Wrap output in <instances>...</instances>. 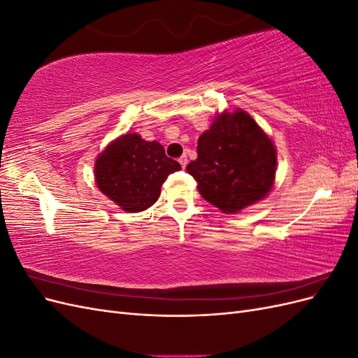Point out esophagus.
Returning a JSON list of instances; mask_svg holds the SVG:
<instances>
[{"label":"esophagus","mask_w":358,"mask_h":358,"mask_svg":"<svg viewBox=\"0 0 358 358\" xmlns=\"http://www.w3.org/2000/svg\"><path fill=\"white\" fill-rule=\"evenodd\" d=\"M179 164L182 166V169H185V167L188 166V158H187V155H182V157L179 158Z\"/></svg>","instance_id":"1"}]
</instances>
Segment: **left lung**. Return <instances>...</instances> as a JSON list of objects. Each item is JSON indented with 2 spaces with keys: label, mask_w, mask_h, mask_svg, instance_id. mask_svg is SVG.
Returning a JSON list of instances; mask_svg holds the SVG:
<instances>
[{
  "label": "left lung",
  "mask_w": 358,
  "mask_h": 358,
  "mask_svg": "<svg viewBox=\"0 0 358 358\" xmlns=\"http://www.w3.org/2000/svg\"><path fill=\"white\" fill-rule=\"evenodd\" d=\"M276 158L273 140L251 115L243 109L224 110L199 137L197 159L187 171L206 201L236 215L268 196Z\"/></svg>",
  "instance_id": "1"
}]
</instances>
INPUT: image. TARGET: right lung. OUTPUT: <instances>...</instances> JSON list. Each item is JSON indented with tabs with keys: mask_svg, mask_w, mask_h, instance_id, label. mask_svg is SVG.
<instances>
[{
	"mask_svg": "<svg viewBox=\"0 0 358 358\" xmlns=\"http://www.w3.org/2000/svg\"><path fill=\"white\" fill-rule=\"evenodd\" d=\"M158 142H148L137 133L115 138L99 154L94 166L99 189L128 213L150 208L170 173L180 170Z\"/></svg>",
	"mask_w": 358,
	"mask_h": 358,
	"instance_id": "add662e5",
	"label": "right lung"
}]
</instances>
